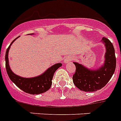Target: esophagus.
Segmentation results:
<instances>
[{
  "instance_id": "34e87169",
  "label": "esophagus",
  "mask_w": 121,
  "mask_h": 121,
  "mask_svg": "<svg viewBox=\"0 0 121 121\" xmlns=\"http://www.w3.org/2000/svg\"><path fill=\"white\" fill-rule=\"evenodd\" d=\"M71 59H72V58H71L70 57H66V58L65 59L64 62L65 63V64H67V63L69 62L70 61Z\"/></svg>"
}]
</instances>
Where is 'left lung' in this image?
<instances>
[{"label":"left lung","mask_w":121,"mask_h":121,"mask_svg":"<svg viewBox=\"0 0 121 121\" xmlns=\"http://www.w3.org/2000/svg\"><path fill=\"white\" fill-rule=\"evenodd\" d=\"M102 42L106 49L105 60L98 69H90L78 62H73L76 66V72L73 76V81L79 90L84 92L100 90L108 83L114 74L116 65L114 46L105 37H103Z\"/></svg>","instance_id":"1"}]
</instances>
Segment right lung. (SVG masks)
<instances>
[{
    "mask_svg": "<svg viewBox=\"0 0 121 121\" xmlns=\"http://www.w3.org/2000/svg\"><path fill=\"white\" fill-rule=\"evenodd\" d=\"M31 34L30 35H33ZM14 39L7 48L5 54V67L7 74L11 81L16 84L17 87L26 93L30 94H40L50 89L52 84V79L54 72L62 66L61 63H57L48 68L42 74L32 78H24L16 75L11 70L9 65V52L12 43L18 38Z\"/></svg>",
    "mask_w": 121,
    "mask_h": 121,
    "instance_id": "obj_1",
    "label": "right lung"
}]
</instances>
